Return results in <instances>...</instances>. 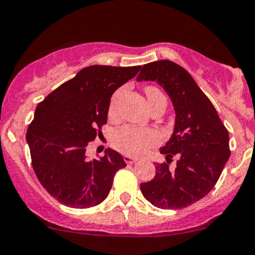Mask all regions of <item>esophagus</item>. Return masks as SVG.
<instances>
[{"instance_id":"1","label":"esophagus","mask_w":255,"mask_h":255,"mask_svg":"<svg viewBox=\"0 0 255 255\" xmlns=\"http://www.w3.org/2000/svg\"><path fill=\"white\" fill-rule=\"evenodd\" d=\"M123 159H125L126 163H128V164H133L138 161V158H134V157H132V156H128V155L123 156Z\"/></svg>"}]
</instances>
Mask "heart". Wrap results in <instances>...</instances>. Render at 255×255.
<instances>
[{
  "mask_svg": "<svg viewBox=\"0 0 255 255\" xmlns=\"http://www.w3.org/2000/svg\"><path fill=\"white\" fill-rule=\"evenodd\" d=\"M147 102L152 103L157 99L164 98L162 92L156 87L149 86L145 88ZM122 96V89L114 94L109 105V115L113 116L116 113L117 104ZM159 141L158 134L151 129H141L136 127H122L117 129L113 135V144L117 150L123 153L133 156H139L146 152L151 146H155Z\"/></svg>",
  "mask_w": 255,
  "mask_h": 255,
  "instance_id": "b5f03b06",
  "label": "heart"
}]
</instances>
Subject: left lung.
Segmentation results:
<instances>
[{
    "label": "left lung",
    "mask_w": 255,
    "mask_h": 255,
    "mask_svg": "<svg viewBox=\"0 0 255 255\" xmlns=\"http://www.w3.org/2000/svg\"><path fill=\"white\" fill-rule=\"evenodd\" d=\"M136 81L157 82L175 113L172 136L159 149L167 162L156 163L155 178L140 184L141 194L158 208H185L217 184L230 157L228 129L211 100L178 64L170 60L145 64ZM173 155L178 158L174 170L168 164Z\"/></svg>",
    "instance_id": "1"
}]
</instances>
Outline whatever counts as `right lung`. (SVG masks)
I'll return each instance as SVG.
<instances>
[{
    "instance_id": "add662e5",
    "label": "right lung",
    "mask_w": 255,
    "mask_h": 255,
    "mask_svg": "<svg viewBox=\"0 0 255 255\" xmlns=\"http://www.w3.org/2000/svg\"><path fill=\"white\" fill-rule=\"evenodd\" d=\"M140 68L88 66L36 108L26 133L32 167L61 205L80 209L99 205L110 192L115 173L127 166L113 149L93 159L87 158L86 150L108 121L111 96Z\"/></svg>"
}]
</instances>
